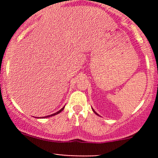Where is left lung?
Here are the masks:
<instances>
[{
  "label": "left lung",
  "instance_id": "1",
  "mask_svg": "<svg viewBox=\"0 0 158 158\" xmlns=\"http://www.w3.org/2000/svg\"><path fill=\"white\" fill-rule=\"evenodd\" d=\"M92 110H93V111H94V112H95V114H97V115H98V114H97V113H96V112H95V111H94V109H92Z\"/></svg>",
  "mask_w": 158,
  "mask_h": 158
}]
</instances>
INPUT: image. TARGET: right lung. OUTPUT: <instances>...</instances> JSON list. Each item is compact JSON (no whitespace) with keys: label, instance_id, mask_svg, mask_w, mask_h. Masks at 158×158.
Instances as JSON below:
<instances>
[{"label":"right lung","instance_id":"1","mask_svg":"<svg viewBox=\"0 0 158 158\" xmlns=\"http://www.w3.org/2000/svg\"><path fill=\"white\" fill-rule=\"evenodd\" d=\"M64 108L65 107H63V108H62L60 110V111H57V112H56V113H54V114H49V115H47V116H45V117H43V118H48V117H51V116H53V115H56V114H59V113H60L62 111H63V109H64Z\"/></svg>","mask_w":158,"mask_h":158}]
</instances>
